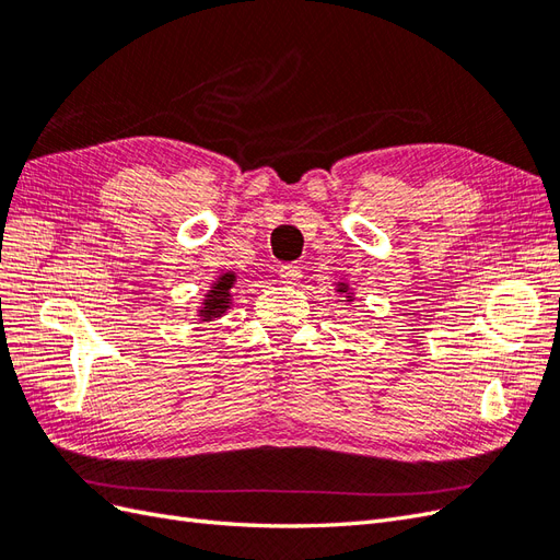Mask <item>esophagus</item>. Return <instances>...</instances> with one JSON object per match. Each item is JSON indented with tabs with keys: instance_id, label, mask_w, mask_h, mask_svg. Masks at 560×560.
Wrapping results in <instances>:
<instances>
[{
	"instance_id": "esophagus-1",
	"label": "esophagus",
	"mask_w": 560,
	"mask_h": 560,
	"mask_svg": "<svg viewBox=\"0 0 560 560\" xmlns=\"http://www.w3.org/2000/svg\"><path fill=\"white\" fill-rule=\"evenodd\" d=\"M278 273H280V280L284 284H296V280L301 278V270L296 266H282Z\"/></svg>"
}]
</instances>
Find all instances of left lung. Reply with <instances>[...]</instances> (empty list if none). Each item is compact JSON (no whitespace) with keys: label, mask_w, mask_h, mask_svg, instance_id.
<instances>
[{"label":"left lung","mask_w":560,"mask_h":560,"mask_svg":"<svg viewBox=\"0 0 560 560\" xmlns=\"http://www.w3.org/2000/svg\"><path fill=\"white\" fill-rule=\"evenodd\" d=\"M348 290V287L346 284H341V287H338V292H346Z\"/></svg>","instance_id":"1"}]
</instances>
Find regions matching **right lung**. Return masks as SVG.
Segmentation results:
<instances>
[{"label": "right lung", "instance_id": "obj_1", "mask_svg": "<svg viewBox=\"0 0 560 560\" xmlns=\"http://www.w3.org/2000/svg\"><path fill=\"white\" fill-rule=\"evenodd\" d=\"M235 282V273H224L214 282L212 290L208 292L206 301H202V308H200V317L212 319L224 315L226 308L231 306V287Z\"/></svg>", "mask_w": 560, "mask_h": 560}]
</instances>
